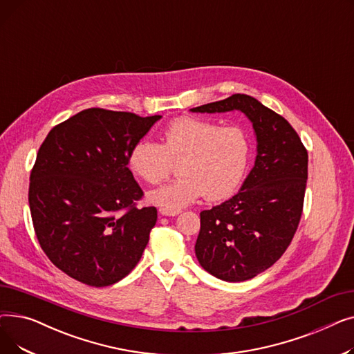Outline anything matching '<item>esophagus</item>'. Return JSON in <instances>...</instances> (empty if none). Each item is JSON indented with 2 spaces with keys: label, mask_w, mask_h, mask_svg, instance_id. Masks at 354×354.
<instances>
[{
  "label": "esophagus",
  "mask_w": 354,
  "mask_h": 354,
  "mask_svg": "<svg viewBox=\"0 0 354 354\" xmlns=\"http://www.w3.org/2000/svg\"><path fill=\"white\" fill-rule=\"evenodd\" d=\"M160 215H165V216H176L180 211H172V209H165V208H160L159 209Z\"/></svg>",
  "instance_id": "34e87169"
}]
</instances>
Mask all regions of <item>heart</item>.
I'll list each match as a JSON object with an SVG mask.
<instances>
[{
  "label": "heart",
  "instance_id": "b5f03b06",
  "mask_svg": "<svg viewBox=\"0 0 354 354\" xmlns=\"http://www.w3.org/2000/svg\"><path fill=\"white\" fill-rule=\"evenodd\" d=\"M250 160V139L239 126L221 127L201 118H180L167 124L162 143L139 140L127 165L138 178L159 183L178 163V179L147 194L165 209L180 208L205 195L208 201L231 196L243 180Z\"/></svg>",
  "mask_w": 354,
  "mask_h": 354
}]
</instances>
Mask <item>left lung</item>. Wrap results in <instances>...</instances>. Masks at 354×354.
I'll use <instances>...</instances> for the list:
<instances>
[{"mask_svg":"<svg viewBox=\"0 0 354 354\" xmlns=\"http://www.w3.org/2000/svg\"><path fill=\"white\" fill-rule=\"evenodd\" d=\"M241 111L257 139L254 167L228 201L201 212L195 254L219 280L239 283L270 268L288 248L299 227L308 155L292 126L248 95L191 109L194 113Z\"/></svg>","mask_w":354,"mask_h":354,"instance_id":"left-lung-1","label":"left lung"}]
</instances>
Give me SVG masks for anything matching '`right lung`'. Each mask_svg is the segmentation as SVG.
Listing matches in <instances>:
<instances>
[{"mask_svg": "<svg viewBox=\"0 0 354 354\" xmlns=\"http://www.w3.org/2000/svg\"><path fill=\"white\" fill-rule=\"evenodd\" d=\"M162 116L87 109L54 126L37 153L28 203L50 261L91 287L132 271L156 224L155 207L127 167L130 149Z\"/></svg>", "mask_w": 354, "mask_h": 354, "instance_id": "1", "label": "right lung"}]
</instances>
